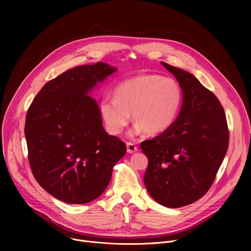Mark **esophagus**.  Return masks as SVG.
<instances>
[{"label":"esophagus","instance_id":"1","mask_svg":"<svg viewBox=\"0 0 251 251\" xmlns=\"http://www.w3.org/2000/svg\"><path fill=\"white\" fill-rule=\"evenodd\" d=\"M126 146H127V152L128 153H135V152H137L138 151V148L135 146V144H133V143H130V142H128L127 144H126Z\"/></svg>","mask_w":251,"mask_h":251}]
</instances>
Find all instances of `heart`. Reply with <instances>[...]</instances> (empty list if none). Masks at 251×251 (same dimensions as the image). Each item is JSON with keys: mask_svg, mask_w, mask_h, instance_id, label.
<instances>
[{"mask_svg": "<svg viewBox=\"0 0 251 251\" xmlns=\"http://www.w3.org/2000/svg\"><path fill=\"white\" fill-rule=\"evenodd\" d=\"M183 89L176 80L158 75H142L119 83L114 98L100 102L106 129L118 135L128 125L130 113L136 122L131 136L145 132L157 135L167 131L176 119L183 104Z\"/></svg>", "mask_w": 251, "mask_h": 251, "instance_id": "b5f03b06", "label": "heart"}]
</instances>
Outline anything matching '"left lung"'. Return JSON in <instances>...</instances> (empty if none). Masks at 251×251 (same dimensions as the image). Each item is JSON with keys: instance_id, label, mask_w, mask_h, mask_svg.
<instances>
[{"instance_id": "1", "label": "left lung", "mask_w": 251, "mask_h": 251, "mask_svg": "<svg viewBox=\"0 0 251 251\" xmlns=\"http://www.w3.org/2000/svg\"><path fill=\"white\" fill-rule=\"evenodd\" d=\"M183 89L174 124L141 143L149 164L144 183L160 204L176 208L200 200L211 187L228 148L225 110L211 91L188 71L162 62Z\"/></svg>"}]
</instances>
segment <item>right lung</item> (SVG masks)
Returning <instances> with one entry per match:
<instances>
[{"label":"right lung","instance_id":"obj_1","mask_svg":"<svg viewBox=\"0 0 251 251\" xmlns=\"http://www.w3.org/2000/svg\"><path fill=\"white\" fill-rule=\"evenodd\" d=\"M117 70L104 62L66 70L50 80L27 110L25 136L31 172L49 194L86 203L109 185L125 143L108 135L90 92Z\"/></svg>","mask_w":251,"mask_h":251}]
</instances>
